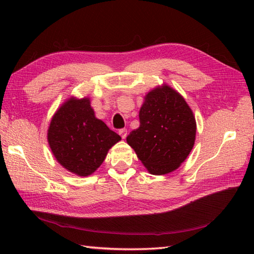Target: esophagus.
Returning <instances> with one entry per match:
<instances>
[{
  "label": "esophagus",
  "mask_w": 254,
  "mask_h": 254,
  "mask_svg": "<svg viewBox=\"0 0 254 254\" xmlns=\"http://www.w3.org/2000/svg\"><path fill=\"white\" fill-rule=\"evenodd\" d=\"M119 134H120L122 138H126L127 135V128H120V130H119Z\"/></svg>",
  "instance_id": "34e87169"
}]
</instances>
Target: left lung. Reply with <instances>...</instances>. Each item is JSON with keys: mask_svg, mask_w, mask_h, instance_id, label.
<instances>
[{"mask_svg": "<svg viewBox=\"0 0 254 254\" xmlns=\"http://www.w3.org/2000/svg\"><path fill=\"white\" fill-rule=\"evenodd\" d=\"M139 123L127 137L138 159L153 175L176 170L195 141V119L186 100L169 86L149 91L139 110Z\"/></svg>", "mask_w": 254, "mask_h": 254, "instance_id": "obj_1", "label": "left lung"}]
</instances>
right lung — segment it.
<instances>
[{
  "label": "right lung",
  "instance_id": "add662e5",
  "mask_svg": "<svg viewBox=\"0 0 254 254\" xmlns=\"http://www.w3.org/2000/svg\"><path fill=\"white\" fill-rule=\"evenodd\" d=\"M120 139L95 117L88 98L67 100L53 116L48 130V142L57 160L82 177L93 174Z\"/></svg>",
  "mask_w": 254,
  "mask_h": 254
}]
</instances>
